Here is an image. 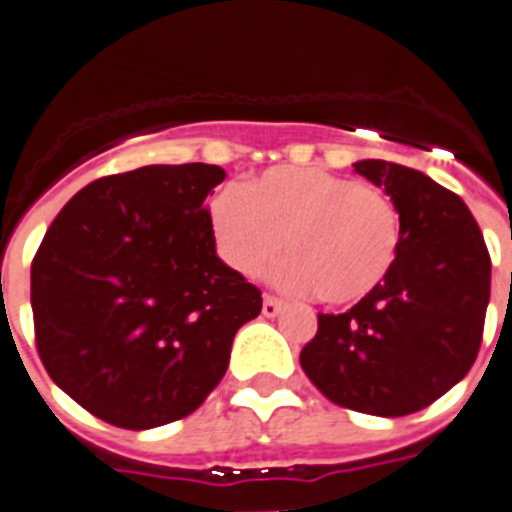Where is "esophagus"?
<instances>
[{
  "label": "esophagus",
  "instance_id": "34e87169",
  "mask_svg": "<svg viewBox=\"0 0 512 512\" xmlns=\"http://www.w3.org/2000/svg\"><path fill=\"white\" fill-rule=\"evenodd\" d=\"M284 307V302L279 300V297L274 295H264V305H261V310H264L266 318H274V315H279Z\"/></svg>",
  "mask_w": 512,
  "mask_h": 512
}]
</instances>
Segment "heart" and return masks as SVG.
<instances>
[{"label":"heart","mask_w":512,"mask_h":512,"mask_svg":"<svg viewBox=\"0 0 512 512\" xmlns=\"http://www.w3.org/2000/svg\"><path fill=\"white\" fill-rule=\"evenodd\" d=\"M220 259L253 277L289 251L274 277L325 305H354L377 292L400 253V212L377 187L315 166H274L220 189L207 202Z\"/></svg>","instance_id":"b5f03b06"}]
</instances>
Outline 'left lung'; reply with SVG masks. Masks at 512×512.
Returning a JSON list of instances; mask_svg holds the SVG:
<instances>
[{"mask_svg":"<svg viewBox=\"0 0 512 512\" xmlns=\"http://www.w3.org/2000/svg\"><path fill=\"white\" fill-rule=\"evenodd\" d=\"M354 169L400 212V253L382 287L341 315H318L300 364L341 408L382 418L418 413L467 377L490 302V253L469 207L408 166Z\"/></svg>","mask_w":512,"mask_h":512,"instance_id":"obj_1","label":"left lung"}]
</instances>
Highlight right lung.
Wrapping results in <instances>:
<instances>
[{
    "label": "right lung",
    "instance_id": "add662e5",
    "mask_svg": "<svg viewBox=\"0 0 512 512\" xmlns=\"http://www.w3.org/2000/svg\"><path fill=\"white\" fill-rule=\"evenodd\" d=\"M220 166L102 176L58 212L30 266L35 346L53 382L104 423L187 418L223 379L261 289L217 259L205 200Z\"/></svg>",
    "mask_w": 512,
    "mask_h": 512
}]
</instances>
